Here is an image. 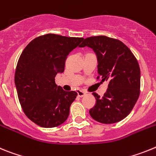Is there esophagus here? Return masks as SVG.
Instances as JSON below:
<instances>
[{
    "label": "esophagus",
    "instance_id": "34e87169",
    "mask_svg": "<svg viewBox=\"0 0 156 156\" xmlns=\"http://www.w3.org/2000/svg\"><path fill=\"white\" fill-rule=\"evenodd\" d=\"M86 92H84L83 90H78V96L79 97H83L84 96H86Z\"/></svg>",
    "mask_w": 156,
    "mask_h": 156
}]
</instances>
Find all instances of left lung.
<instances>
[{"label":"left lung","mask_w":156,"mask_h":156,"mask_svg":"<svg viewBox=\"0 0 156 156\" xmlns=\"http://www.w3.org/2000/svg\"><path fill=\"white\" fill-rule=\"evenodd\" d=\"M88 46L97 55V79L108 82L104 97L93 93L97 102L89 110L91 117L104 124L125 119L140 96V70L131 50L118 39L94 36L84 40L79 47Z\"/></svg>","instance_id":"8db88e82"}]
</instances>
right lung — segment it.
<instances>
[{
    "label": "right lung",
    "mask_w": 156,
    "mask_h": 156,
    "mask_svg": "<svg viewBox=\"0 0 156 156\" xmlns=\"http://www.w3.org/2000/svg\"><path fill=\"white\" fill-rule=\"evenodd\" d=\"M84 38L48 34L32 40L16 66L15 84L23 111L31 121L44 128L61 125L78 93L64 91L55 82L64 71L68 54Z\"/></svg>",
    "instance_id": "add662e5"
}]
</instances>
